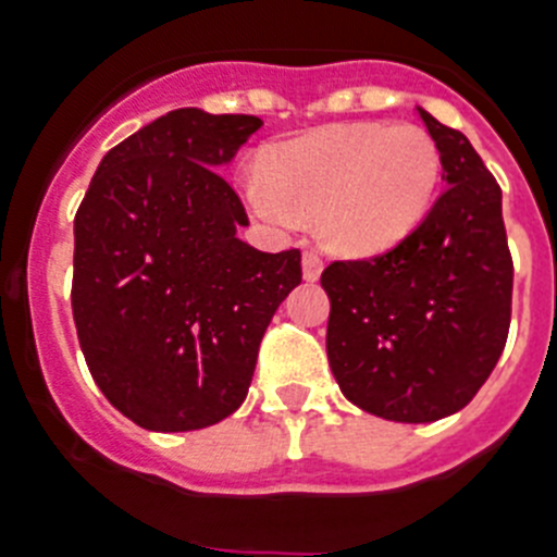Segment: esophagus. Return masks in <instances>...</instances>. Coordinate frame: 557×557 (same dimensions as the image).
Here are the masks:
<instances>
[{
	"instance_id": "1",
	"label": "esophagus",
	"mask_w": 557,
	"mask_h": 557,
	"mask_svg": "<svg viewBox=\"0 0 557 557\" xmlns=\"http://www.w3.org/2000/svg\"><path fill=\"white\" fill-rule=\"evenodd\" d=\"M322 274V257L317 255V251H306L302 255V277L308 280V283H314V280H320Z\"/></svg>"
}]
</instances>
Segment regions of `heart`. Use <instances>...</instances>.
Segmentation results:
<instances>
[{
	"instance_id": "b5f03b06",
	"label": "heart",
	"mask_w": 557,
	"mask_h": 557,
	"mask_svg": "<svg viewBox=\"0 0 557 557\" xmlns=\"http://www.w3.org/2000/svg\"><path fill=\"white\" fill-rule=\"evenodd\" d=\"M442 177L436 141L413 124H343L274 147L263 172L240 181L251 212L288 223L320 218V237L339 255L394 249L428 214Z\"/></svg>"
}]
</instances>
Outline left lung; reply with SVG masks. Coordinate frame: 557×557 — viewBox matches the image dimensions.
<instances>
[{"label": "left lung", "mask_w": 557, "mask_h": 557, "mask_svg": "<svg viewBox=\"0 0 557 557\" xmlns=\"http://www.w3.org/2000/svg\"><path fill=\"white\" fill-rule=\"evenodd\" d=\"M447 189L385 255L334 260L329 362L345 399L391 422H436L479 394L502 357L512 257L495 184L459 129L419 110Z\"/></svg>", "instance_id": "1"}]
</instances>
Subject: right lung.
Returning a JSON list of instances; mask_svg holds the SVG:
<instances>
[{"label": "right lung", "instance_id": "add662e5", "mask_svg": "<svg viewBox=\"0 0 557 557\" xmlns=\"http://www.w3.org/2000/svg\"><path fill=\"white\" fill-rule=\"evenodd\" d=\"M263 121L172 110L112 147L76 212L73 320L92 380L138 428L218 424L249 394L300 251H257L221 170Z\"/></svg>", "mask_w": 557, "mask_h": 557}]
</instances>
